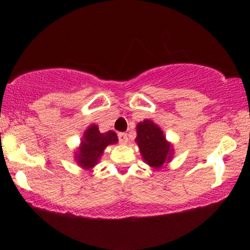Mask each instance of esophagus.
I'll return each instance as SVG.
<instances>
[{
    "mask_svg": "<svg viewBox=\"0 0 250 250\" xmlns=\"http://www.w3.org/2000/svg\"><path fill=\"white\" fill-rule=\"evenodd\" d=\"M118 141L119 143H122V145H126L128 141L127 134H126V133H118Z\"/></svg>",
    "mask_w": 250,
    "mask_h": 250,
    "instance_id": "34e87169",
    "label": "esophagus"
}]
</instances>
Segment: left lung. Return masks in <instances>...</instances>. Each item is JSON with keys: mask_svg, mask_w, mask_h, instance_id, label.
Returning a JSON list of instances; mask_svg holds the SVG:
<instances>
[{"mask_svg": "<svg viewBox=\"0 0 250 250\" xmlns=\"http://www.w3.org/2000/svg\"><path fill=\"white\" fill-rule=\"evenodd\" d=\"M136 143L148 165L160 168L172 157V146L166 141L162 129L151 121H143L136 126Z\"/></svg>", "mask_w": 250, "mask_h": 250, "instance_id": "left-lung-1", "label": "left lung"}]
</instances>
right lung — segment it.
<instances>
[{
    "mask_svg": "<svg viewBox=\"0 0 250 250\" xmlns=\"http://www.w3.org/2000/svg\"><path fill=\"white\" fill-rule=\"evenodd\" d=\"M80 153L76 156L78 164L84 168H92L104 153L107 146L117 143L118 139L115 132L100 133L97 125H91L84 133Z\"/></svg>",
    "mask_w": 250,
    "mask_h": 250,
    "instance_id": "obj_1",
    "label": "right lung"
}]
</instances>
